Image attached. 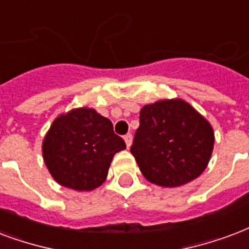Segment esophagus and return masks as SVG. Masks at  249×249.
Returning a JSON list of instances; mask_svg holds the SVG:
<instances>
[{
	"label": "esophagus",
	"instance_id": "1",
	"mask_svg": "<svg viewBox=\"0 0 249 249\" xmlns=\"http://www.w3.org/2000/svg\"><path fill=\"white\" fill-rule=\"evenodd\" d=\"M124 141H125V143H126V147H130V145H132V141H133L132 134H125Z\"/></svg>",
	"mask_w": 249,
	"mask_h": 249
}]
</instances>
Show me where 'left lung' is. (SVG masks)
Returning a JSON list of instances; mask_svg holds the SVG:
<instances>
[{
    "label": "left lung",
    "instance_id": "left-lung-1",
    "mask_svg": "<svg viewBox=\"0 0 249 249\" xmlns=\"http://www.w3.org/2000/svg\"><path fill=\"white\" fill-rule=\"evenodd\" d=\"M214 132L204 116L181 99L143 106L130 153L142 175L160 187H180L204 172Z\"/></svg>",
    "mask_w": 249,
    "mask_h": 249
}]
</instances>
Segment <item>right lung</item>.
I'll list each match as a JSON object with an SVG mask.
<instances>
[{
    "mask_svg": "<svg viewBox=\"0 0 249 249\" xmlns=\"http://www.w3.org/2000/svg\"><path fill=\"white\" fill-rule=\"evenodd\" d=\"M125 147L107 117L92 108H75L52 123L43 141V158L58 184L92 191L104 183L113 155Z\"/></svg>",
    "mask_w": 249,
    "mask_h": 249,
    "instance_id": "1",
    "label": "right lung"
}]
</instances>
